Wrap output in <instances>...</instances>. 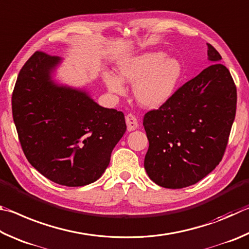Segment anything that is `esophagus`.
I'll use <instances>...</instances> for the list:
<instances>
[{"label": "esophagus", "instance_id": "34e87169", "mask_svg": "<svg viewBox=\"0 0 249 249\" xmlns=\"http://www.w3.org/2000/svg\"><path fill=\"white\" fill-rule=\"evenodd\" d=\"M125 124H127L128 131H133V130H136L139 127L138 119L133 115H131V113L125 116Z\"/></svg>", "mask_w": 249, "mask_h": 249}]
</instances>
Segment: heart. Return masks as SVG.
I'll list each match as a JSON object with an SVG mask.
<instances>
[{"label":"heart","mask_w":249,"mask_h":249,"mask_svg":"<svg viewBox=\"0 0 249 249\" xmlns=\"http://www.w3.org/2000/svg\"><path fill=\"white\" fill-rule=\"evenodd\" d=\"M119 76L105 73L104 80L113 94L124 95V81L134 84L133 93L138 103L146 108H158L175 94L182 75L181 63L167 58L163 51L145 52L118 63Z\"/></svg>","instance_id":"heart-1"}]
</instances>
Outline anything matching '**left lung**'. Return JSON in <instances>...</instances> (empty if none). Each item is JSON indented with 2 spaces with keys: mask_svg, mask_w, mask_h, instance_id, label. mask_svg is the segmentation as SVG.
Returning a JSON list of instances; mask_svg holds the SVG:
<instances>
[{
  "mask_svg": "<svg viewBox=\"0 0 249 249\" xmlns=\"http://www.w3.org/2000/svg\"><path fill=\"white\" fill-rule=\"evenodd\" d=\"M210 67L143 118L149 150L144 168L155 184L180 189L196 184L223 158L236 113V86L222 56L208 43Z\"/></svg>",
  "mask_w": 249,
  "mask_h": 249,
  "instance_id": "obj_1",
  "label": "left lung"
}]
</instances>
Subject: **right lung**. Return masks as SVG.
<instances>
[{
  "label": "right lung",
  "mask_w": 249,
  "mask_h": 249,
  "mask_svg": "<svg viewBox=\"0 0 249 249\" xmlns=\"http://www.w3.org/2000/svg\"><path fill=\"white\" fill-rule=\"evenodd\" d=\"M60 62L42 51L27 60L13 90V119L26 159L41 175L62 186H85L106 171L127 125L124 112L54 83Z\"/></svg>",
  "instance_id": "add662e5"
}]
</instances>
